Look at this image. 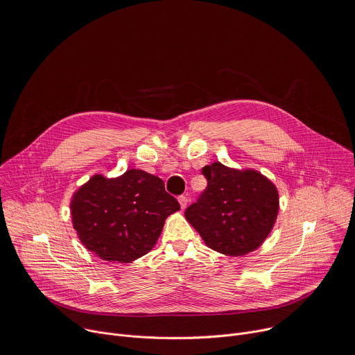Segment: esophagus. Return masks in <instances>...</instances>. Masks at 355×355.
I'll return each mask as SVG.
<instances>
[{
  "mask_svg": "<svg viewBox=\"0 0 355 355\" xmlns=\"http://www.w3.org/2000/svg\"><path fill=\"white\" fill-rule=\"evenodd\" d=\"M178 202H180V205H181V209H184V208L187 207V204H188L187 196H180V197H178Z\"/></svg>",
  "mask_w": 355,
  "mask_h": 355,
  "instance_id": "1",
  "label": "esophagus"
}]
</instances>
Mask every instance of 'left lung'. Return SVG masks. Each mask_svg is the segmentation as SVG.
<instances>
[{"mask_svg": "<svg viewBox=\"0 0 355 355\" xmlns=\"http://www.w3.org/2000/svg\"><path fill=\"white\" fill-rule=\"evenodd\" d=\"M202 175L208 185L185 209V218L207 246L230 256L259 248L277 216L276 187L257 171L232 170L220 163L205 166Z\"/></svg>", "mask_w": 355, "mask_h": 355, "instance_id": "8db88e82", "label": "left lung"}]
</instances>
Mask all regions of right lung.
I'll use <instances>...</instances> for the list:
<instances>
[{"label":"right lung","mask_w":355,"mask_h":355,"mask_svg":"<svg viewBox=\"0 0 355 355\" xmlns=\"http://www.w3.org/2000/svg\"><path fill=\"white\" fill-rule=\"evenodd\" d=\"M71 209L73 228L90 252L107 262L128 263L151 250L180 204L161 178L128 170L110 180L92 177L76 191Z\"/></svg>","instance_id":"right-lung-1"}]
</instances>
